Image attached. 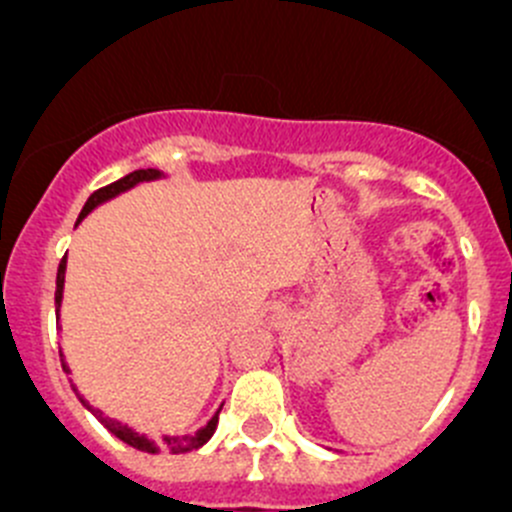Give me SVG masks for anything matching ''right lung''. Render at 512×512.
Listing matches in <instances>:
<instances>
[{
    "mask_svg": "<svg viewBox=\"0 0 512 512\" xmlns=\"http://www.w3.org/2000/svg\"><path fill=\"white\" fill-rule=\"evenodd\" d=\"M160 178H165V173H160V170H156V168L133 170V173H128L126 178H121V180H116V183L106 185V188L96 190V193L91 195L89 200H86L84 210H81V215H79V223L86 218V215L91 213V210H96L98 205L106 203V200H111V198H116V195L126 193V190L136 188L138 183H151V180H160ZM79 223H76V225H79ZM64 275H66V257L61 260L59 272H56V314H59L61 299H64ZM59 356H61V366H64V371L69 374L71 369H69V364H66L64 352H61V349H59ZM79 399H81V404H84L86 409H89L91 414H94L98 421H101L103 426H106L108 431L113 433V436L121 438V441L128 443V446L138 448V451H146V453H160V451H165V453H188V451H195V448L205 446V443L213 438L215 428H218V416H220V411H223V406H220V409L213 414V418H210V421L205 423L203 428H198L195 433H188V436H163V441L156 443V441H151L146 433L133 431V428H128L126 423L116 421V418H111V416H103V411L91 409V406L86 404L84 396H79Z\"/></svg>",
    "mask_w": 512,
    "mask_h": 512,
    "instance_id": "1",
    "label": "right lung"
}]
</instances>
